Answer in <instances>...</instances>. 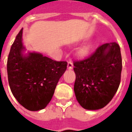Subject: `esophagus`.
I'll return each mask as SVG.
<instances>
[{
  "label": "esophagus",
  "mask_w": 132,
  "mask_h": 132,
  "mask_svg": "<svg viewBox=\"0 0 132 132\" xmlns=\"http://www.w3.org/2000/svg\"><path fill=\"white\" fill-rule=\"evenodd\" d=\"M68 68L69 70H72L73 68V63L72 60H69L68 62Z\"/></svg>",
  "instance_id": "obj_1"
}]
</instances>
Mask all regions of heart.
I'll return each instance as SVG.
<instances>
[{"label":"heart","mask_w":132,"mask_h":132,"mask_svg":"<svg viewBox=\"0 0 132 132\" xmlns=\"http://www.w3.org/2000/svg\"><path fill=\"white\" fill-rule=\"evenodd\" d=\"M90 50V47L89 46H85L80 48V49L77 51V54L78 55H79L80 57H83V56H85L86 55H87Z\"/></svg>","instance_id":"heart-1"}]
</instances>
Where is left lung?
Wrapping results in <instances>:
<instances>
[{"mask_svg": "<svg viewBox=\"0 0 132 132\" xmlns=\"http://www.w3.org/2000/svg\"><path fill=\"white\" fill-rule=\"evenodd\" d=\"M74 91L83 108L102 109L112 100L121 81L120 47L113 42L98 47L87 58L74 61Z\"/></svg>", "mask_w": 132, "mask_h": 132, "instance_id": "obj_1", "label": "left lung"}]
</instances>
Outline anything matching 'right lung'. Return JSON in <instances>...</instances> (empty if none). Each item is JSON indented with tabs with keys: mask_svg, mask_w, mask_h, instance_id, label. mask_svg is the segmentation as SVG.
I'll return each instance as SVG.
<instances>
[{
	"mask_svg": "<svg viewBox=\"0 0 132 132\" xmlns=\"http://www.w3.org/2000/svg\"><path fill=\"white\" fill-rule=\"evenodd\" d=\"M21 29L11 46L7 62L8 83L15 98L30 111L44 109L53 97L66 61H55L42 54L23 55Z\"/></svg>",
	"mask_w": 132,
	"mask_h": 132,
	"instance_id": "obj_1",
	"label": "right lung"
}]
</instances>
